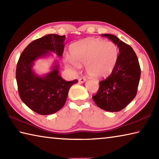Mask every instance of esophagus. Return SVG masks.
<instances>
[{"instance_id": "34e87169", "label": "esophagus", "mask_w": 159, "mask_h": 159, "mask_svg": "<svg viewBox=\"0 0 159 159\" xmlns=\"http://www.w3.org/2000/svg\"><path fill=\"white\" fill-rule=\"evenodd\" d=\"M86 80V79H85V77H84V76H83V77H80L79 79V81L80 82V83H84L85 81Z\"/></svg>"}]
</instances>
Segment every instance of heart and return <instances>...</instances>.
<instances>
[{"label": "heart", "mask_w": 159, "mask_h": 159, "mask_svg": "<svg viewBox=\"0 0 159 159\" xmlns=\"http://www.w3.org/2000/svg\"><path fill=\"white\" fill-rule=\"evenodd\" d=\"M70 52L71 57L65 58L66 66L76 71L80 69V63H85L86 73L95 79L109 76L119 55L118 48L114 43L92 38L75 43L70 48Z\"/></svg>", "instance_id": "b5f03b06"}]
</instances>
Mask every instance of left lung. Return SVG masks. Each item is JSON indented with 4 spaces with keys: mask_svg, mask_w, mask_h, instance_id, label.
I'll return each instance as SVG.
<instances>
[{
    "mask_svg": "<svg viewBox=\"0 0 159 159\" xmlns=\"http://www.w3.org/2000/svg\"><path fill=\"white\" fill-rule=\"evenodd\" d=\"M118 47L119 55L114 71L99 82L95 104L107 111H119L133 100L137 95L141 70L135 52L130 45L114 35L102 34Z\"/></svg>",
    "mask_w": 159,
    "mask_h": 159,
    "instance_id": "1",
    "label": "left lung"
}]
</instances>
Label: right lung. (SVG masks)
<instances>
[{
  "label": "right lung",
  "mask_w": 159,
  "mask_h": 159,
  "mask_svg": "<svg viewBox=\"0 0 159 159\" xmlns=\"http://www.w3.org/2000/svg\"><path fill=\"white\" fill-rule=\"evenodd\" d=\"M65 36L48 34L32 41L21 54L16 69L19 95L22 102L32 111L41 115L58 111L65 104L69 88L75 79L66 81L59 75V65L52 66V71L39 76L32 69L34 61L46 57L50 52L61 57Z\"/></svg>",
  "instance_id": "right-lung-1"
}]
</instances>
